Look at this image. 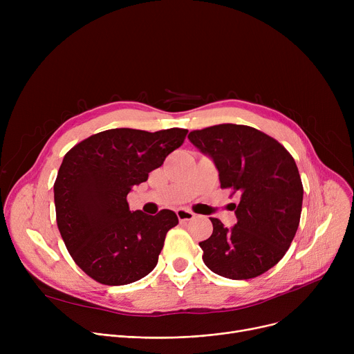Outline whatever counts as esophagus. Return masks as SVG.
I'll return each instance as SVG.
<instances>
[{
  "mask_svg": "<svg viewBox=\"0 0 354 354\" xmlns=\"http://www.w3.org/2000/svg\"><path fill=\"white\" fill-rule=\"evenodd\" d=\"M176 215H178V218H179L180 222H188V221H191V219L195 218V214H194V212H191L189 209H185V208L176 209Z\"/></svg>",
  "mask_w": 354,
  "mask_h": 354,
  "instance_id": "1",
  "label": "esophagus"
}]
</instances>
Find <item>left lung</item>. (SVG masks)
<instances>
[{
  "mask_svg": "<svg viewBox=\"0 0 354 354\" xmlns=\"http://www.w3.org/2000/svg\"><path fill=\"white\" fill-rule=\"evenodd\" d=\"M212 159L221 188H232L236 224L211 218L212 235L199 243L202 259L215 274L248 280L272 268L290 248L300 224L303 183L287 149L244 124H216L188 135Z\"/></svg>",
  "mask_w": 354,
  "mask_h": 354,
  "instance_id": "left-lung-1",
  "label": "left lung"
}]
</instances>
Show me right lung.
I'll return each mask as SVG.
<instances>
[{
	"mask_svg": "<svg viewBox=\"0 0 354 354\" xmlns=\"http://www.w3.org/2000/svg\"><path fill=\"white\" fill-rule=\"evenodd\" d=\"M187 129L146 132L110 129L68 151L54 183L57 227L76 264L106 286L135 283L151 272L166 232L178 225L171 209L132 212L126 201L178 149Z\"/></svg>",
	"mask_w": 354,
	"mask_h": 354,
	"instance_id": "1",
	"label": "right lung"
}]
</instances>
